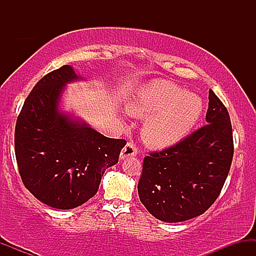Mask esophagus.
<instances>
[{"label":"esophagus","instance_id":"1","mask_svg":"<svg viewBox=\"0 0 256 256\" xmlns=\"http://www.w3.org/2000/svg\"><path fill=\"white\" fill-rule=\"evenodd\" d=\"M137 152H138V148L136 146V144H134V142H128L124 148H122V152H120V158L134 156V155H137Z\"/></svg>","mask_w":256,"mask_h":256}]
</instances>
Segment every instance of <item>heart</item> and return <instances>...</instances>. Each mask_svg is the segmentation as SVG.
Returning <instances> with one entry per match:
<instances>
[{"instance_id": "heart-1", "label": "heart", "mask_w": 256, "mask_h": 256, "mask_svg": "<svg viewBox=\"0 0 256 256\" xmlns=\"http://www.w3.org/2000/svg\"><path fill=\"white\" fill-rule=\"evenodd\" d=\"M128 110L134 116H148L142 137L154 148L170 146L186 136L204 112V101L171 82H154L138 91Z\"/></svg>"}]
</instances>
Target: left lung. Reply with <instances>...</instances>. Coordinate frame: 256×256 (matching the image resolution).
<instances>
[{"mask_svg": "<svg viewBox=\"0 0 256 256\" xmlns=\"http://www.w3.org/2000/svg\"><path fill=\"white\" fill-rule=\"evenodd\" d=\"M208 100V124L143 160L138 195L158 220L179 222L204 214L228 178L234 156L230 116L213 90Z\"/></svg>", "mask_w": 256, "mask_h": 256, "instance_id": "obj_1", "label": "left lung"}]
</instances>
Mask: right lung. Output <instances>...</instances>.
I'll use <instances>...</instances> for the list:
<instances>
[{"label":"right lung","instance_id":"obj_1","mask_svg":"<svg viewBox=\"0 0 256 256\" xmlns=\"http://www.w3.org/2000/svg\"><path fill=\"white\" fill-rule=\"evenodd\" d=\"M79 77L64 64L34 85L18 116L16 158L26 189L43 204L71 210L98 192L126 140L104 137L58 112L64 85Z\"/></svg>","mask_w":256,"mask_h":256}]
</instances>
